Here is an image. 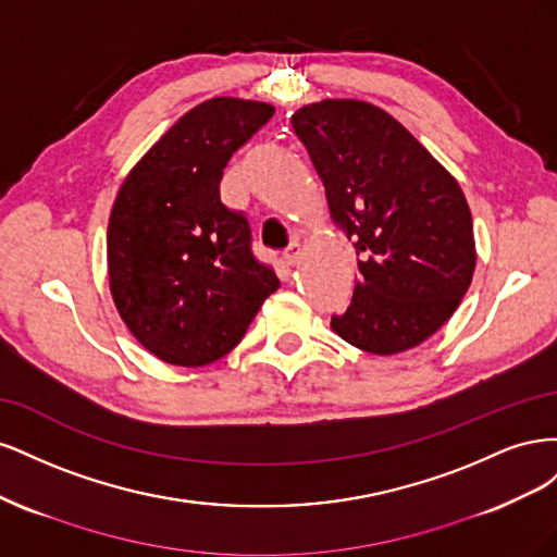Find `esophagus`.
Segmentation results:
<instances>
[{
	"label": "esophagus",
	"mask_w": 557,
	"mask_h": 557,
	"mask_svg": "<svg viewBox=\"0 0 557 557\" xmlns=\"http://www.w3.org/2000/svg\"><path fill=\"white\" fill-rule=\"evenodd\" d=\"M283 258H285V262H288L290 267L299 264V258H301V246H299V242H293L288 248H285Z\"/></svg>",
	"instance_id": "34e87169"
}]
</instances>
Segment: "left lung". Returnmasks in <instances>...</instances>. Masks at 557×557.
Masks as SVG:
<instances>
[{"instance_id": "1", "label": "left lung", "mask_w": 557, "mask_h": 557, "mask_svg": "<svg viewBox=\"0 0 557 557\" xmlns=\"http://www.w3.org/2000/svg\"><path fill=\"white\" fill-rule=\"evenodd\" d=\"M293 127L358 256L350 307L332 315V330L374 356L423 344L460 307L476 267L458 181L391 113L360 99L301 107Z\"/></svg>"}]
</instances>
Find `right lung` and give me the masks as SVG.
<instances>
[{
    "label": "right lung",
    "instance_id": "add662e5",
    "mask_svg": "<svg viewBox=\"0 0 557 557\" xmlns=\"http://www.w3.org/2000/svg\"><path fill=\"white\" fill-rule=\"evenodd\" d=\"M272 115V104L252 99H207L117 190L107 230L111 297L134 339L162 362L221 360L281 285L252 256L246 215L218 190L234 150Z\"/></svg>",
    "mask_w": 557,
    "mask_h": 557
}]
</instances>
